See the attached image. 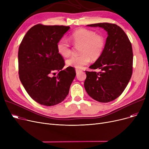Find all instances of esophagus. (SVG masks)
<instances>
[{
    "label": "esophagus",
    "instance_id": "obj_1",
    "mask_svg": "<svg viewBox=\"0 0 149 149\" xmlns=\"http://www.w3.org/2000/svg\"><path fill=\"white\" fill-rule=\"evenodd\" d=\"M75 71H76V74H79L80 72H82V70H80V69H76V70H75Z\"/></svg>",
    "mask_w": 149,
    "mask_h": 149
}]
</instances>
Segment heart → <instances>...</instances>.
Wrapping results in <instances>:
<instances>
[{"instance_id": "obj_1", "label": "heart", "mask_w": 149, "mask_h": 149, "mask_svg": "<svg viewBox=\"0 0 149 149\" xmlns=\"http://www.w3.org/2000/svg\"><path fill=\"white\" fill-rule=\"evenodd\" d=\"M70 38L75 46H81L80 56H72L66 61L68 66L81 69L88 65L90 60H97L102 55L106 46L103 36L95 31L85 28L75 30ZM57 51L63 57H68L71 53V48L65 38H61L57 43Z\"/></svg>"}]
</instances>
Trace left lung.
Wrapping results in <instances>:
<instances>
[{
  "mask_svg": "<svg viewBox=\"0 0 149 149\" xmlns=\"http://www.w3.org/2000/svg\"><path fill=\"white\" fill-rule=\"evenodd\" d=\"M106 30L108 36L101 57L89 66L101 69L99 72L86 74L84 86L88 95L101 103H108L118 98L127 86L132 75V44L124 31L116 24L100 23L88 25Z\"/></svg>",
  "mask_w": 149,
  "mask_h": 149,
  "instance_id": "left-lung-1",
  "label": "left lung"
}]
</instances>
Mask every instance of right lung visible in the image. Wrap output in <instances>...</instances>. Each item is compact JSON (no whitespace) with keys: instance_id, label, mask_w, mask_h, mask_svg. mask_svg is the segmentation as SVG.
<instances>
[{"instance_id":"add662e5","label":"right lung","mask_w":149,"mask_h":149,"mask_svg":"<svg viewBox=\"0 0 149 149\" xmlns=\"http://www.w3.org/2000/svg\"><path fill=\"white\" fill-rule=\"evenodd\" d=\"M69 28L36 25L28 30L19 46L20 80L29 95L42 105L51 106L63 101L76 75L73 67L62 70L65 61L57 47ZM56 71L58 74L51 77Z\"/></svg>"}]
</instances>
